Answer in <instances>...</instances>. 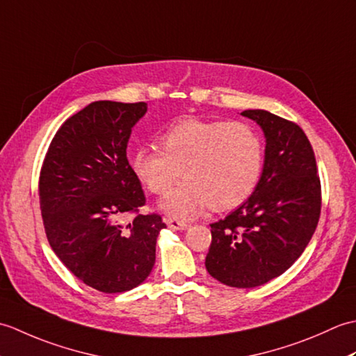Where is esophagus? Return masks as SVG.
Segmentation results:
<instances>
[{
    "mask_svg": "<svg viewBox=\"0 0 356 356\" xmlns=\"http://www.w3.org/2000/svg\"><path fill=\"white\" fill-rule=\"evenodd\" d=\"M163 222L170 226L171 229H179V231H184L188 228V223L185 220H179V218H170V217H165Z\"/></svg>",
    "mask_w": 356,
    "mask_h": 356,
    "instance_id": "34e87169",
    "label": "esophagus"
}]
</instances>
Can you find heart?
Listing matches in <instances>:
<instances>
[{
    "instance_id": "heart-1",
    "label": "heart",
    "mask_w": 356,
    "mask_h": 356,
    "mask_svg": "<svg viewBox=\"0 0 356 356\" xmlns=\"http://www.w3.org/2000/svg\"><path fill=\"white\" fill-rule=\"evenodd\" d=\"M161 145L138 147L130 162L153 194H166L180 177L186 179L162 200V209L174 217H191L208 205L214 211L236 208L261 176L263 140L246 122L182 119L161 134Z\"/></svg>"
}]
</instances>
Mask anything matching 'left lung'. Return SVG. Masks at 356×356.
I'll use <instances>...</instances> for the list:
<instances>
[{"label":"left lung","mask_w":356,"mask_h":356,"mask_svg":"<svg viewBox=\"0 0 356 356\" xmlns=\"http://www.w3.org/2000/svg\"><path fill=\"white\" fill-rule=\"evenodd\" d=\"M266 138L263 172L243 205L211 223L205 266L231 287H255L282 275L303 254L321 213V182L311 142L292 120L245 110Z\"/></svg>","instance_id":"left-lung-1"}]
</instances>
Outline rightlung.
<instances>
[{
    "label": "right lung",
    "instance_id": "right-lung-1",
    "mask_svg": "<svg viewBox=\"0 0 356 356\" xmlns=\"http://www.w3.org/2000/svg\"><path fill=\"white\" fill-rule=\"evenodd\" d=\"M145 113V102L88 104L59 127L41 166L40 205L53 252L105 293L130 291L149 275L166 226L156 213H139L145 194L127 159L131 128ZM128 213L134 220L122 225Z\"/></svg>",
    "mask_w": 356,
    "mask_h": 356
}]
</instances>
